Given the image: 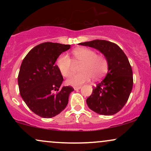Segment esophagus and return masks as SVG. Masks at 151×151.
Returning a JSON list of instances; mask_svg holds the SVG:
<instances>
[{
  "instance_id": "esophagus-1",
  "label": "esophagus",
  "mask_w": 151,
  "mask_h": 151,
  "mask_svg": "<svg viewBox=\"0 0 151 151\" xmlns=\"http://www.w3.org/2000/svg\"><path fill=\"white\" fill-rule=\"evenodd\" d=\"M81 89V86H74V90H79Z\"/></svg>"
}]
</instances>
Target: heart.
Returning a JSON list of instances; mask_svg holds the SVG:
<instances>
[{"mask_svg":"<svg viewBox=\"0 0 151 151\" xmlns=\"http://www.w3.org/2000/svg\"><path fill=\"white\" fill-rule=\"evenodd\" d=\"M74 63H81L79 67L80 72L71 75L66 81L69 85L80 86L89 81L91 78L93 81L102 79L109 70V62L106 58L102 55H96L94 50L86 47H79L72 52ZM56 65L63 77L70 75L73 63L70 57L60 55L56 60Z\"/></svg>","mask_w":151,"mask_h":151,"instance_id":"obj_1","label":"heart"}]
</instances>
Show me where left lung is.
<instances>
[{
	"label": "left lung",
	"instance_id": "left-lung-1",
	"mask_svg": "<svg viewBox=\"0 0 151 151\" xmlns=\"http://www.w3.org/2000/svg\"><path fill=\"white\" fill-rule=\"evenodd\" d=\"M79 45L99 50L109 62L108 73L93 87L86 99L89 108L99 114L111 116L119 112L129 99L133 88V72L129 60L115 43L94 40Z\"/></svg>",
	"mask_w": 151,
	"mask_h": 151
}]
</instances>
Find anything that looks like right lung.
Here are the masks:
<instances>
[{"mask_svg": "<svg viewBox=\"0 0 151 151\" xmlns=\"http://www.w3.org/2000/svg\"><path fill=\"white\" fill-rule=\"evenodd\" d=\"M70 48V45L44 42L32 48L22 60L18 77L20 96L40 116L49 119L62 112L74 91L70 86L60 88L63 77L55 65L58 57Z\"/></svg>", "mask_w": 151, "mask_h": 151, "instance_id": "1", "label": "right lung"}]
</instances>
